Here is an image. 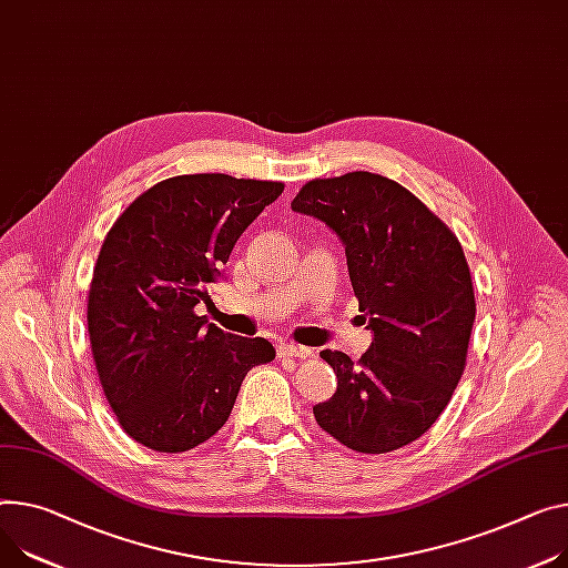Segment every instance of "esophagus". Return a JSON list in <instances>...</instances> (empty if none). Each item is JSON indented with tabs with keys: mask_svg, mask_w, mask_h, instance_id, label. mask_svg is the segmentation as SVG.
I'll use <instances>...</instances> for the list:
<instances>
[{
	"mask_svg": "<svg viewBox=\"0 0 568 568\" xmlns=\"http://www.w3.org/2000/svg\"><path fill=\"white\" fill-rule=\"evenodd\" d=\"M312 351L304 345H295V343H280L277 345V355L280 357H307Z\"/></svg>",
	"mask_w": 568,
	"mask_h": 568,
	"instance_id": "esophagus-1",
	"label": "esophagus"
}]
</instances>
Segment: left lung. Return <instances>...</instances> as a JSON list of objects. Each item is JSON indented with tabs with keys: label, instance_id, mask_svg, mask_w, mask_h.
Returning a JSON list of instances; mask_svg holds the SVG:
<instances>
[{
	"label": "left lung",
	"instance_id": "left-lung-1",
	"mask_svg": "<svg viewBox=\"0 0 568 568\" xmlns=\"http://www.w3.org/2000/svg\"><path fill=\"white\" fill-rule=\"evenodd\" d=\"M291 209L341 239L373 334L359 362L321 353L338 382L316 423L351 450H398L439 418L466 366L475 295L464 250L416 195L364 170L304 184Z\"/></svg>",
	"mask_w": 568,
	"mask_h": 568
}]
</instances>
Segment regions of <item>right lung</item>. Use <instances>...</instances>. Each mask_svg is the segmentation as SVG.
<instances>
[{
	"mask_svg": "<svg viewBox=\"0 0 568 568\" xmlns=\"http://www.w3.org/2000/svg\"><path fill=\"white\" fill-rule=\"evenodd\" d=\"M282 182L180 174L145 191L106 234L89 291V336L122 429L184 453L221 429L250 368L275 359L266 338L223 332L200 302Z\"/></svg>",
	"mask_w": 568,
	"mask_h": 568,
	"instance_id": "obj_1",
	"label": "right lung"
}]
</instances>
